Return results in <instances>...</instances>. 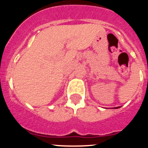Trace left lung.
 Wrapping results in <instances>:
<instances>
[{
    "instance_id": "8db88e82",
    "label": "left lung",
    "mask_w": 148,
    "mask_h": 148,
    "mask_svg": "<svg viewBox=\"0 0 148 148\" xmlns=\"http://www.w3.org/2000/svg\"><path fill=\"white\" fill-rule=\"evenodd\" d=\"M115 108H116V109H117V108H119V107H115Z\"/></svg>"
}]
</instances>
